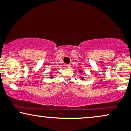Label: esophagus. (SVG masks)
<instances>
[{"label":"esophagus","instance_id":"34e87169","mask_svg":"<svg viewBox=\"0 0 131 131\" xmlns=\"http://www.w3.org/2000/svg\"><path fill=\"white\" fill-rule=\"evenodd\" d=\"M70 67H71V64H67V65H66V67H67V68H70Z\"/></svg>","mask_w":131,"mask_h":131}]
</instances>
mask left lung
Returning a JSON list of instances; mask_svg holds the SVG:
<instances>
[{
    "mask_svg": "<svg viewBox=\"0 0 131 131\" xmlns=\"http://www.w3.org/2000/svg\"><path fill=\"white\" fill-rule=\"evenodd\" d=\"M80 73H81V71H80ZM82 80H84V79L82 78Z\"/></svg>",
    "mask_w": 131,
    "mask_h": 131,
    "instance_id": "left-lung-1",
    "label": "left lung"
}]
</instances>
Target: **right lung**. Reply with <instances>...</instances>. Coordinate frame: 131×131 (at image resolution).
Listing matches in <instances>:
<instances>
[{
    "instance_id": "add662e5",
    "label": "right lung",
    "mask_w": 131,
    "mask_h": 131,
    "mask_svg": "<svg viewBox=\"0 0 131 131\" xmlns=\"http://www.w3.org/2000/svg\"><path fill=\"white\" fill-rule=\"evenodd\" d=\"M50 77H51V78H53V77H52V76H51Z\"/></svg>"
}]
</instances>
